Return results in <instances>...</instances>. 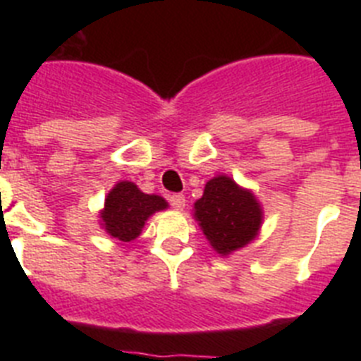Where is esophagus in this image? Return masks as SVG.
<instances>
[{
  "label": "esophagus",
  "instance_id": "34e87169",
  "mask_svg": "<svg viewBox=\"0 0 361 361\" xmlns=\"http://www.w3.org/2000/svg\"><path fill=\"white\" fill-rule=\"evenodd\" d=\"M168 200H170V204L175 209H183L186 206V197L183 193H173V195L168 197Z\"/></svg>",
  "mask_w": 361,
  "mask_h": 361
}]
</instances>
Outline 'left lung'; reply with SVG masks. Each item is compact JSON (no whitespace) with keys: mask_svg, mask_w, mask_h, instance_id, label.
Instances as JSON below:
<instances>
[{"mask_svg":"<svg viewBox=\"0 0 361 361\" xmlns=\"http://www.w3.org/2000/svg\"><path fill=\"white\" fill-rule=\"evenodd\" d=\"M193 212L212 247L222 257L255 240L264 219L257 197L226 175L206 183Z\"/></svg>","mask_w":361,"mask_h":361,"instance_id":"left-lung-1","label":"left lung"}]
</instances>
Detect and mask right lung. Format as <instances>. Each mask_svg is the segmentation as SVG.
I'll list each match as a JSON object with an SVG mask.
<instances>
[{
    "mask_svg": "<svg viewBox=\"0 0 361 361\" xmlns=\"http://www.w3.org/2000/svg\"><path fill=\"white\" fill-rule=\"evenodd\" d=\"M168 208L162 197L142 193L130 180H121L104 199L101 226L116 240L130 242L141 235L145 222L155 212Z\"/></svg>",
    "mask_w": 361,
    "mask_h": 361,
    "instance_id": "right-lung-1",
    "label": "right lung"
}]
</instances>
